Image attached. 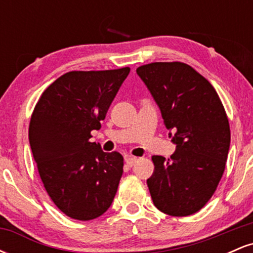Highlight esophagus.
<instances>
[{
	"mask_svg": "<svg viewBox=\"0 0 253 253\" xmlns=\"http://www.w3.org/2000/svg\"><path fill=\"white\" fill-rule=\"evenodd\" d=\"M138 161V159L135 158V157H126V159H125V162H126L127 167H133L134 165L135 162Z\"/></svg>",
	"mask_w": 253,
	"mask_h": 253,
	"instance_id": "obj_1",
	"label": "esophagus"
}]
</instances>
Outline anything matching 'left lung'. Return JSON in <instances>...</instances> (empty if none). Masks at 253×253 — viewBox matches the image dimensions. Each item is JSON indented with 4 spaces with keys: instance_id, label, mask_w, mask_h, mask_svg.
I'll list each match as a JSON object with an SVG mask.
<instances>
[{
    "instance_id": "obj_1",
    "label": "left lung",
    "mask_w": 253,
    "mask_h": 253,
    "mask_svg": "<svg viewBox=\"0 0 253 253\" xmlns=\"http://www.w3.org/2000/svg\"><path fill=\"white\" fill-rule=\"evenodd\" d=\"M136 74L176 144L170 158L152 156V201L168 215H191L210 201L225 171L231 143L225 108L213 85L188 64L151 63Z\"/></svg>"
}]
</instances>
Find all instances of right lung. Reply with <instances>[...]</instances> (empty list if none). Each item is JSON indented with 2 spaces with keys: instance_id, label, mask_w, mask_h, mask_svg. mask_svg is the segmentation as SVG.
Segmentation results:
<instances>
[{
  "instance_id": "right-lung-1",
  "label": "right lung",
  "mask_w": 253,
  "mask_h": 253,
  "mask_svg": "<svg viewBox=\"0 0 253 253\" xmlns=\"http://www.w3.org/2000/svg\"><path fill=\"white\" fill-rule=\"evenodd\" d=\"M129 68L70 71L36 104L28 138L48 196L65 215L88 221L110 207L124 172L120 153L91 143Z\"/></svg>"
}]
</instances>
